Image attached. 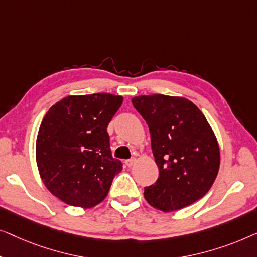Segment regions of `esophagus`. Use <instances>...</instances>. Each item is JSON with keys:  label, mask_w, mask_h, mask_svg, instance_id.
Segmentation results:
<instances>
[{"label": "esophagus", "mask_w": 257, "mask_h": 257, "mask_svg": "<svg viewBox=\"0 0 257 257\" xmlns=\"http://www.w3.org/2000/svg\"><path fill=\"white\" fill-rule=\"evenodd\" d=\"M135 163H136V158L135 157H133V158H130V160L125 161V164H127V166H129V168H130V166H133Z\"/></svg>", "instance_id": "obj_1"}]
</instances>
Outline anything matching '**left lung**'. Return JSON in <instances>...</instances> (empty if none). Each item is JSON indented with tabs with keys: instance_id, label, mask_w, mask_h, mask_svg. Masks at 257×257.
Wrapping results in <instances>:
<instances>
[{
	"instance_id": "1",
	"label": "left lung",
	"mask_w": 257,
	"mask_h": 257,
	"mask_svg": "<svg viewBox=\"0 0 257 257\" xmlns=\"http://www.w3.org/2000/svg\"><path fill=\"white\" fill-rule=\"evenodd\" d=\"M150 130L151 149L160 176L144 187L153 207L172 212L205 196L220 166L218 140L204 114L185 97L163 94L132 99Z\"/></svg>"
}]
</instances>
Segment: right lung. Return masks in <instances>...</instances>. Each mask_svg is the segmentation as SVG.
Returning <instances> with one entry per match:
<instances>
[{
	"label": "right lung",
	"instance_id": "add662e5",
	"mask_svg": "<svg viewBox=\"0 0 257 257\" xmlns=\"http://www.w3.org/2000/svg\"><path fill=\"white\" fill-rule=\"evenodd\" d=\"M123 97L109 93L70 95L43 118L36 141L39 176L58 199L91 208L107 197L121 161L111 156L108 123Z\"/></svg>",
	"mask_w": 257,
	"mask_h": 257
}]
</instances>
